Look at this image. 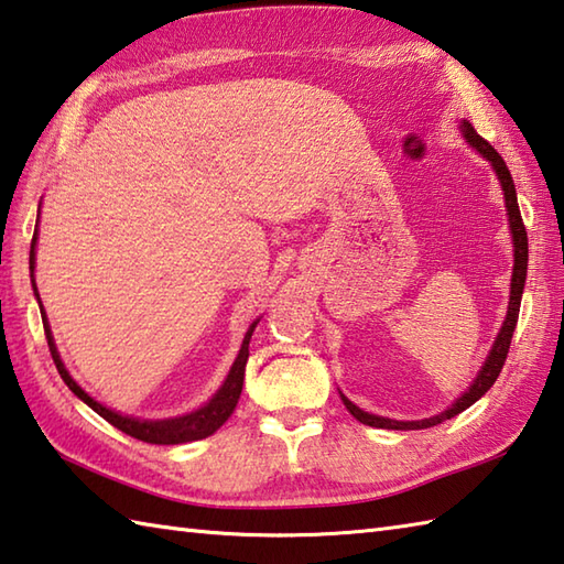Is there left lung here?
I'll return each mask as SVG.
<instances>
[{"instance_id":"left-lung-1","label":"left lung","mask_w":564,"mask_h":564,"mask_svg":"<svg viewBox=\"0 0 564 564\" xmlns=\"http://www.w3.org/2000/svg\"><path fill=\"white\" fill-rule=\"evenodd\" d=\"M459 131L469 147L479 153L481 159H487L491 163V169L496 173V178L501 183V191H503V203H506V215H509V229H511V239H513V273H511V295H509V311H506L503 317V325L499 329V335H496L494 345L487 355V361L481 364V369L477 373V379L471 381L469 389L459 395V399L452 403L447 411L437 413V415H430L423 417V421H393V417H383V415H373L361 411L359 405L351 403L345 393L341 395V403L347 405V411L357 417L359 423L364 425H371V427H383V430H423V427H433L449 421V417H455L457 413L467 411L471 403H477L484 393H487L494 381L499 379V373L503 369V361L506 355H509V347H511V337H513V329L518 323V311H521V295H523V285H525V273H528V235H525V227H523V219H521V209H518V197H516V185L511 178V171L506 169L503 159L496 153V149L491 147L489 141H484L474 127L469 124L467 119L459 121Z\"/></svg>"}]
</instances>
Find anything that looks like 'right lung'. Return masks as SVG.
Masks as SVG:
<instances>
[{
	"label": "right lung",
	"instance_id": "add662e5",
	"mask_svg": "<svg viewBox=\"0 0 564 564\" xmlns=\"http://www.w3.org/2000/svg\"><path fill=\"white\" fill-rule=\"evenodd\" d=\"M36 239H39V225L33 229V239H31V251H29V271H31V285H33V295H36L39 307H41V319H43V329H46V339H48V349L51 357L55 361V369H58L61 379L65 381V386L80 399L83 403H87L93 408L97 415H102L107 423H112L121 433H127L131 437L141 440V443H151V445H181V443H193V440H203L215 433V430L223 427L227 423V417L235 413L237 401L241 395V386H245V369H247V359H249V341H251V333L253 327L259 325V319H253L249 325L245 341H241V349L231 364V369L227 373L225 383L219 386V391L209 399L205 405L195 408L191 413L175 415V417H159V421H151V417H134V415H124L119 411H112V408L102 405L99 401H95L90 393H87L80 383H77L70 371L65 369V364L61 359V351L55 347V339L51 333L48 325V315L43 311L41 297H39V289H36V279H33V269H36Z\"/></svg>",
	"mask_w": 564,
	"mask_h": 564
}]
</instances>
